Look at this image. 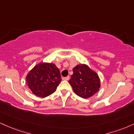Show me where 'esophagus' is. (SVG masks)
Returning a JSON list of instances; mask_svg holds the SVG:
<instances>
[{
    "mask_svg": "<svg viewBox=\"0 0 134 134\" xmlns=\"http://www.w3.org/2000/svg\"><path fill=\"white\" fill-rule=\"evenodd\" d=\"M63 80H69V79H70V77L67 76V77H63Z\"/></svg>",
    "mask_w": 134,
    "mask_h": 134,
    "instance_id": "esophagus-1",
    "label": "esophagus"
}]
</instances>
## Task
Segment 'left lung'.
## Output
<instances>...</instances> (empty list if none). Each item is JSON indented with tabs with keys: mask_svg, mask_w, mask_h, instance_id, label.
Here are the masks:
<instances>
[{
	"mask_svg": "<svg viewBox=\"0 0 134 134\" xmlns=\"http://www.w3.org/2000/svg\"><path fill=\"white\" fill-rule=\"evenodd\" d=\"M73 72L69 83L77 96L87 99L99 91L100 87L99 77L87 65L82 64L75 66Z\"/></svg>",
	"mask_w": 134,
	"mask_h": 134,
	"instance_id": "left-lung-1",
	"label": "left lung"
}]
</instances>
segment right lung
<instances>
[{"mask_svg": "<svg viewBox=\"0 0 134 134\" xmlns=\"http://www.w3.org/2000/svg\"><path fill=\"white\" fill-rule=\"evenodd\" d=\"M61 80L59 69L55 64L49 63H42L35 66L26 77L30 91L41 97H47L54 93Z\"/></svg>", "mask_w": 134, "mask_h": 134, "instance_id": "obj_1", "label": "right lung"}]
</instances>
